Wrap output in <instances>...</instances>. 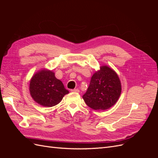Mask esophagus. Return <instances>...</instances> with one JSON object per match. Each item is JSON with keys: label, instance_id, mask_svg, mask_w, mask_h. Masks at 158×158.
<instances>
[{"label": "esophagus", "instance_id": "obj_1", "mask_svg": "<svg viewBox=\"0 0 158 158\" xmlns=\"http://www.w3.org/2000/svg\"><path fill=\"white\" fill-rule=\"evenodd\" d=\"M71 92H76V93H78L80 92V90L78 89H71Z\"/></svg>", "mask_w": 158, "mask_h": 158}]
</instances>
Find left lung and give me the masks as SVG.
<instances>
[{"label":"left lung","instance_id":"1","mask_svg":"<svg viewBox=\"0 0 158 158\" xmlns=\"http://www.w3.org/2000/svg\"><path fill=\"white\" fill-rule=\"evenodd\" d=\"M121 93V85L117 73L107 66L100 67L91 78L83 99L94 110H106L115 104Z\"/></svg>","mask_w":158,"mask_h":158}]
</instances>
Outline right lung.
I'll list each match as a JSON object with an SVG mask.
<instances>
[{"label": "right lung", "instance_id": "1", "mask_svg": "<svg viewBox=\"0 0 158 158\" xmlns=\"http://www.w3.org/2000/svg\"><path fill=\"white\" fill-rule=\"evenodd\" d=\"M30 91L32 98L45 107H52L60 102L64 95L69 94L63 82L56 78L51 70L38 72L31 79Z\"/></svg>", "mask_w": 158, "mask_h": 158}]
</instances>
